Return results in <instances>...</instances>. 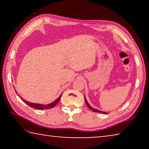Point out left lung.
Returning a JSON list of instances; mask_svg holds the SVG:
<instances>
[{"mask_svg": "<svg viewBox=\"0 0 149 149\" xmlns=\"http://www.w3.org/2000/svg\"><path fill=\"white\" fill-rule=\"evenodd\" d=\"M85 103H86V104L87 105V107H89V108H90L91 110H92L93 111V112H100V113H102V114H107V112H102V111H100V110H97V109H95V108H93V107H91V106L89 105V103L87 102V100H86V98H85Z\"/></svg>", "mask_w": 149, "mask_h": 149, "instance_id": "1", "label": "left lung"}]
</instances>
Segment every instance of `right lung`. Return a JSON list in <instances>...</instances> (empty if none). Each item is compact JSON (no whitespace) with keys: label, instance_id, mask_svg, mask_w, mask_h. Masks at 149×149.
I'll return each mask as SVG.
<instances>
[{"label":"right lung","instance_id":"right-lung-1","mask_svg":"<svg viewBox=\"0 0 149 149\" xmlns=\"http://www.w3.org/2000/svg\"><path fill=\"white\" fill-rule=\"evenodd\" d=\"M61 96L62 95H60L56 100H55L54 102H52V103H50L49 104H36V103H31L28 101H26V100H24L23 99H22V98L21 99L23 100L25 103H26L27 105H29V107H31V108H33L35 109L44 110V109H50V108H53L54 106H56L57 104V103L59 102L60 98H61Z\"/></svg>","mask_w":149,"mask_h":149}]
</instances>
